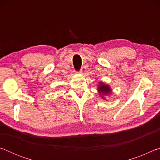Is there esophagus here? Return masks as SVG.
<instances>
[{
	"label": "esophagus",
	"instance_id": "34e87169",
	"mask_svg": "<svg viewBox=\"0 0 160 160\" xmlns=\"http://www.w3.org/2000/svg\"><path fill=\"white\" fill-rule=\"evenodd\" d=\"M82 70H79V71H75V73H78V74H82Z\"/></svg>",
	"mask_w": 160,
	"mask_h": 160
}]
</instances>
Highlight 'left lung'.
Segmentation results:
<instances>
[{"instance_id":"left-lung-1","label":"left lung","mask_w":160,"mask_h":160,"mask_svg":"<svg viewBox=\"0 0 160 160\" xmlns=\"http://www.w3.org/2000/svg\"><path fill=\"white\" fill-rule=\"evenodd\" d=\"M97 91H98L99 94L102 99H105L104 96L109 95L112 93V88H110L109 85L107 84L104 83L102 81L99 82L98 85H97Z\"/></svg>"}]
</instances>
